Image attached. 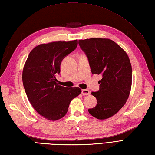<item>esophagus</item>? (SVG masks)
Masks as SVG:
<instances>
[{"instance_id": "esophagus-1", "label": "esophagus", "mask_w": 155, "mask_h": 155, "mask_svg": "<svg viewBox=\"0 0 155 155\" xmlns=\"http://www.w3.org/2000/svg\"><path fill=\"white\" fill-rule=\"evenodd\" d=\"M90 91L88 89H83L82 90V94H83V95H88L90 94Z\"/></svg>"}]
</instances>
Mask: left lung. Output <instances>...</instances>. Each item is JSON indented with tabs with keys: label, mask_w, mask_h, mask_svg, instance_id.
Instances as JSON below:
<instances>
[{
	"label": "left lung",
	"mask_w": 155,
	"mask_h": 155,
	"mask_svg": "<svg viewBox=\"0 0 155 155\" xmlns=\"http://www.w3.org/2000/svg\"><path fill=\"white\" fill-rule=\"evenodd\" d=\"M78 44L88 59L92 73L103 76L99 91L91 93L97 104L88 113L98 119H107L117 113L129 97L132 84L129 58L119 45L108 38H87L79 40Z\"/></svg>",
	"instance_id": "1"
}]
</instances>
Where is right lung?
Returning <instances> with one entry per match:
<instances>
[{"label": "right lung", "instance_id": "1", "mask_svg": "<svg viewBox=\"0 0 155 155\" xmlns=\"http://www.w3.org/2000/svg\"><path fill=\"white\" fill-rule=\"evenodd\" d=\"M77 45V40L39 45L31 51L25 62L22 83L28 99L35 110L49 120L63 117L71 101L81 93L78 87H62L56 82L62 59Z\"/></svg>", "mask_w": 155, "mask_h": 155}]
</instances>
